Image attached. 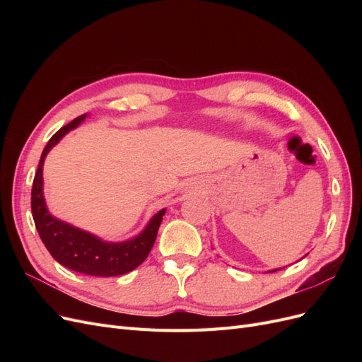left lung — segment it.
Segmentation results:
<instances>
[{"mask_svg":"<svg viewBox=\"0 0 362 362\" xmlns=\"http://www.w3.org/2000/svg\"><path fill=\"white\" fill-rule=\"evenodd\" d=\"M278 270H281V269H275V270H270L269 273H273V272H278Z\"/></svg>","mask_w":362,"mask_h":362,"instance_id":"obj_1","label":"left lung"}]
</instances>
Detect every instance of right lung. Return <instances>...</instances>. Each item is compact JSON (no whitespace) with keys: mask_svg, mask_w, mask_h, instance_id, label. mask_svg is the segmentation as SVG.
Returning <instances> with one entry per match:
<instances>
[{"mask_svg":"<svg viewBox=\"0 0 362 362\" xmlns=\"http://www.w3.org/2000/svg\"><path fill=\"white\" fill-rule=\"evenodd\" d=\"M84 117L86 115H81L68 125L62 127L43 149L31 189L33 218H35V225L43 245L62 266L90 276L107 278L125 275L139 267L149 255L156 243L163 216L166 213L164 208L151 218L146 228L137 237L122 243H108L93 234L81 231L78 228L52 217L47 210L45 198H43L42 168L47 154L54 145L59 144L64 134L78 127Z\"/></svg>","mask_w":362,"mask_h":362,"instance_id":"right-lung-1","label":"right lung"}]
</instances>
